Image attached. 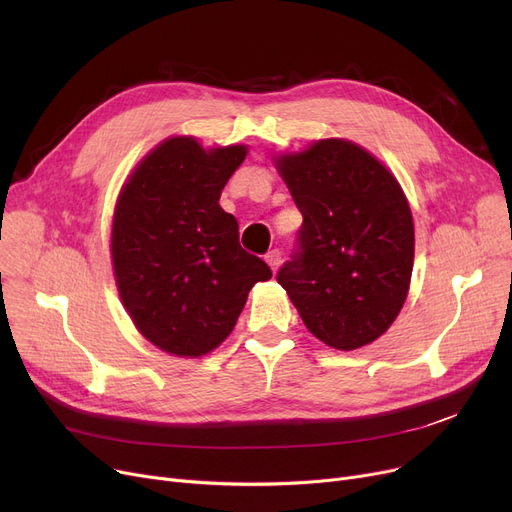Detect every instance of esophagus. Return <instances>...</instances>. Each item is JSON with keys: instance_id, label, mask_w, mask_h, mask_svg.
<instances>
[{"instance_id": "34e87169", "label": "esophagus", "mask_w": 512, "mask_h": 512, "mask_svg": "<svg viewBox=\"0 0 512 512\" xmlns=\"http://www.w3.org/2000/svg\"><path fill=\"white\" fill-rule=\"evenodd\" d=\"M265 261L270 263L272 272H276L278 267H280V263H282V251H280V249H272V251H267V255H265Z\"/></svg>"}]
</instances>
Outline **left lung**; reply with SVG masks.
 Returning a JSON list of instances; mask_svg holds the SVG:
<instances>
[{"label":"left lung","mask_w":512,"mask_h":512,"mask_svg":"<svg viewBox=\"0 0 512 512\" xmlns=\"http://www.w3.org/2000/svg\"><path fill=\"white\" fill-rule=\"evenodd\" d=\"M278 170L303 213L278 282L309 332L338 351L380 338L405 305L413 218L396 178L355 143L326 139Z\"/></svg>","instance_id":"obj_1"}]
</instances>
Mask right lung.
<instances>
[{"label":"right lung","instance_id":"right-lung-1","mask_svg":"<svg viewBox=\"0 0 512 512\" xmlns=\"http://www.w3.org/2000/svg\"><path fill=\"white\" fill-rule=\"evenodd\" d=\"M247 147L205 151L191 137L155 147L124 184L112 228L114 274L134 326L157 348L201 357L226 340L263 259L238 242L220 195Z\"/></svg>","mask_w":512,"mask_h":512}]
</instances>
